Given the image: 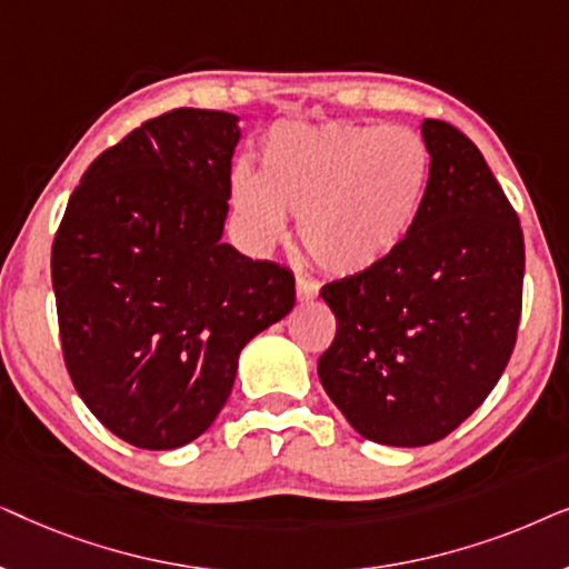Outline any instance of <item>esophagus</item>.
I'll use <instances>...</instances> for the list:
<instances>
[{"mask_svg": "<svg viewBox=\"0 0 569 569\" xmlns=\"http://www.w3.org/2000/svg\"><path fill=\"white\" fill-rule=\"evenodd\" d=\"M295 290H298V300L308 302L318 298V282L306 274H298V282H295Z\"/></svg>", "mask_w": 569, "mask_h": 569, "instance_id": "esophagus-1", "label": "esophagus"}]
</instances>
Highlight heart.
<instances>
[{
	"mask_svg": "<svg viewBox=\"0 0 569 569\" xmlns=\"http://www.w3.org/2000/svg\"><path fill=\"white\" fill-rule=\"evenodd\" d=\"M427 181L430 152L411 129L331 121L279 131L263 152L261 178L236 176L232 201L256 246L277 243L292 214L318 267L357 277L403 246Z\"/></svg>",
	"mask_w": 569,
	"mask_h": 569,
	"instance_id": "heart-1",
	"label": "heart"
}]
</instances>
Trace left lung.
Wrapping results in <instances>:
<instances>
[{
	"label": "left lung",
	"mask_w": 569,
	"mask_h": 569,
	"mask_svg": "<svg viewBox=\"0 0 569 569\" xmlns=\"http://www.w3.org/2000/svg\"><path fill=\"white\" fill-rule=\"evenodd\" d=\"M430 181L409 238L386 263L326 284L337 337L323 391L362 438L438 442L481 407L516 347L526 248L485 154L425 119Z\"/></svg>",
	"instance_id": "obj_1"
}]
</instances>
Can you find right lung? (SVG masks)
Returning a JSON list of instances; mask_svg holds the SVG:
<instances>
[{"label":"right lung","instance_id":"right-lung-1","mask_svg":"<svg viewBox=\"0 0 569 569\" xmlns=\"http://www.w3.org/2000/svg\"><path fill=\"white\" fill-rule=\"evenodd\" d=\"M238 116L176 108L84 170L51 248L61 352L103 427L147 450L197 440L238 357L295 306V277L222 243Z\"/></svg>","mask_w":569,"mask_h":569}]
</instances>
